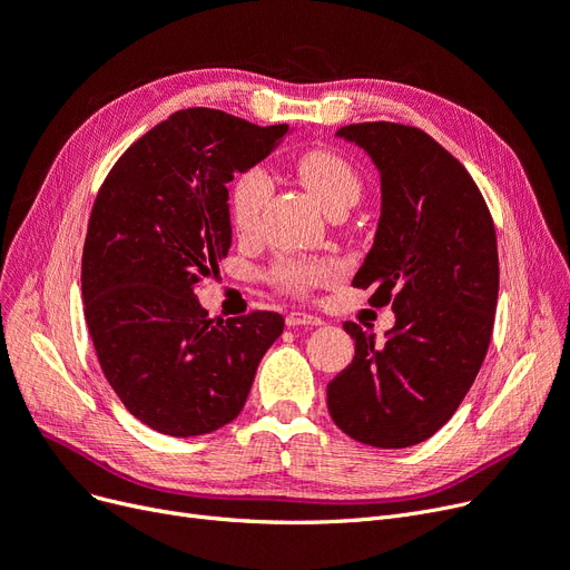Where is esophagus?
I'll return each mask as SVG.
<instances>
[{"label":"esophagus","mask_w":570,"mask_h":570,"mask_svg":"<svg viewBox=\"0 0 570 570\" xmlns=\"http://www.w3.org/2000/svg\"><path fill=\"white\" fill-rule=\"evenodd\" d=\"M322 320L314 317V314H307V312H288L286 314V326L296 328V326H320Z\"/></svg>","instance_id":"esophagus-1"}]
</instances>
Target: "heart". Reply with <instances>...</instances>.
Returning <instances> with one entry per match:
<instances>
[{"label": "heart", "instance_id": "1", "mask_svg": "<svg viewBox=\"0 0 570 570\" xmlns=\"http://www.w3.org/2000/svg\"><path fill=\"white\" fill-rule=\"evenodd\" d=\"M305 187L326 214L333 208H350L362 197V178L354 166L333 150H309L296 161ZM272 193V180L265 168L253 166L229 185V220L239 235L256 229L263 208ZM335 265L324 258H282L272 267V282L286 293L305 296L335 277Z\"/></svg>", "mask_w": 570, "mask_h": 570}]
</instances>
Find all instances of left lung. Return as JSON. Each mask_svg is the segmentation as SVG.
Instances as JSON below:
<instances>
[{
	"instance_id": "8db88e82",
	"label": "left lung",
	"mask_w": 570,
	"mask_h": 570,
	"mask_svg": "<svg viewBox=\"0 0 570 570\" xmlns=\"http://www.w3.org/2000/svg\"><path fill=\"white\" fill-rule=\"evenodd\" d=\"M381 171V220L352 286L392 305L375 345L345 322L354 360L326 387L333 423L375 449H406L444 428L489 352L498 305V242L476 183L432 136L394 121L341 126Z\"/></svg>"
}]
</instances>
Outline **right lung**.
<instances>
[{"instance_id": "obj_1", "label": "right lung", "mask_w": 570, "mask_h": 570, "mask_svg": "<svg viewBox=\"0 0 570 570\" xmlns=\"http://www.w3.org/2000/svg\"><path fill=\"white\" fill-rule=\"evenodd\" d=\"M288 124L178 110L138 138L102 180L81 256L83 317L110 387L168 436L235 420L277 312L208 320L197 286L232 244L227 183L265 159Z\"/></svg>"}]
</instances>
